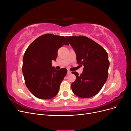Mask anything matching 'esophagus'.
<instances>
[{
	"label": "esophagus",
	"mask_w": 131,
	"mask_h": 131,
	"mask_svg": "<svg viewBox=\"0 0 131 131\" xmlns=\"http://www.w3.org/2000/svg\"><path fill=\"white\" fill-rule=\"evenodd\" d=\"M71 74V72L70 70H68V72H67V74Z\"/></svg>",
	"instance_id": "esophagus-1"
}]
</instances>
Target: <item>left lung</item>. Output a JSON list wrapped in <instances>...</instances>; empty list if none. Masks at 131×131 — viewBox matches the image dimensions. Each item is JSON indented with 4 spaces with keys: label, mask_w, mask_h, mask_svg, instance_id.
<instances>
[{
    "label": "left lung",
    "mask_w": 131,
    "mask_h": 131,
    "mask_svg": "<svg viewBox=\"0 0 131 131\" xmlns=\"http://www.w3.org/2000/svg\"><path fill=\"white\" fill-rule=\"evenodd\" d=\"M77 55L78 64L84 66L80 75L72 73L76 80L71 87L76 96L90 98L97 94L104 85L108 77V55L103 47L93 40L84 36L66 37Z\"/></svg>",
    "instance_id": "1"
}]
</instances>
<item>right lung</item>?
Segmentation results:
<instances>
[{"instance_id":"right-lung-1","label":"right lung","mask_w":131,"mask_h":131,"mask_svg":"<svg viewBox=\"0 0 131 131\" xmlns=\"http://www.w3.org/2000/svg\"><path fill=\"white\" fill-rule=\"evenodd\" d=\"M69 45L64 37L46 34L38 37L28 47L23 58L22 73L26 86L34 96L41 100L51 99L57 94L67 69L56 70L58 50Z\"/></svg>"}]
</instances>
